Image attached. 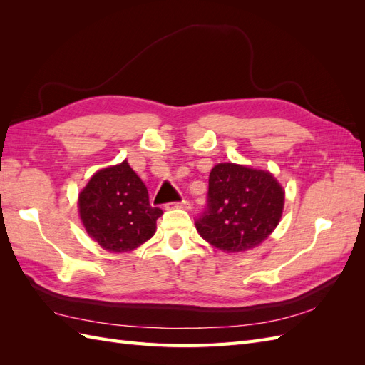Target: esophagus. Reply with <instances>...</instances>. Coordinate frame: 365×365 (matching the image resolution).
I'll list each match as a JSON object with an SVG mask.
<instances>
[{
    "instance_id": "1",
    "label": "esophagus",
    "mask_w": 365,
    "mask_h": 365,
    "mask_svg": "<svg viewBox=\"0 0 365 365\" xmlns=\"http://www.w3.org/2000/svg\"><path fill=\"white\" fill-rule=\"evenodd\" d=\"M168 208H184V210H189L190 208V202L185 201V200H181L178 202L168 204Z\"/></svg>"
}]
</instances>
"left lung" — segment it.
I'll use <instances>...</instances> for the list:
<instances>
[{
	"mask_svg": "<svg viewBox=\"0 0 365 365\" xmlns=\"http://www.w3.org/2000/svg\"><path fill=\"white\" fill-rule=\"evenodd\" d=\"M284 190L272 173L220 163L208 176L207 207L196 230L213 247L240 252L257 247L279 225Z\"/></svg>",
	"mask_w": 365,
	"mask_h": 365,
	"instance_id": "8db88e82",
	"label": "left lung"
}]
</instances>
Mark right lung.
I'll return each mask as SVG.
<instances>
[{"label":"right lung","instance_id":"obj_1","mask_svg":"<svg viewBox=\"0 0 365 365\" xmlns=\"http://www.w3.org/2000/svg\"><path fill=\"white\" fill-rule=\"evenodd\" d=\"M86 233L111 252L135 250L149 240L163 210L149 204L145 182L128 161L96 172L79 195Z\"/></svg>","mask_w":365,"mask_h":365}]
</instances>
